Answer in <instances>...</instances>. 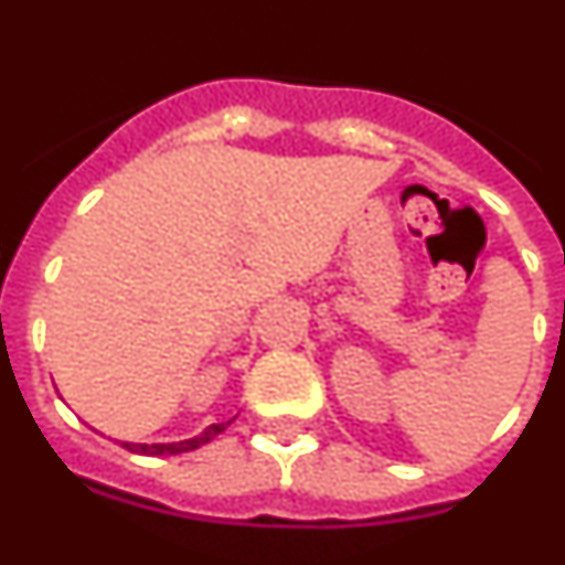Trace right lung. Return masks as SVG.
Listing matches in <instances>:
<instances>
[{
  "label": "right lung",
  "mask_w": 565,
  "mask_h": 565,
  "mask_svg": "<svg viewBox=\"0 0 565 565\" xmlns=\"http://www.w3.org/2000/svg\"><path fill=\"white\" fill-rule=\"evenodd\" d=\"M228 424H232V422L212 424V427H206V430H203L201 436L186 438V441H174V444H129V441H124V447H127L129 452H138V456H178V452L198 450V447L209 444L214 436H221V433L226 430Z\"/></svg>",
  "instance_id": "add662e5"
}]
</instances>
